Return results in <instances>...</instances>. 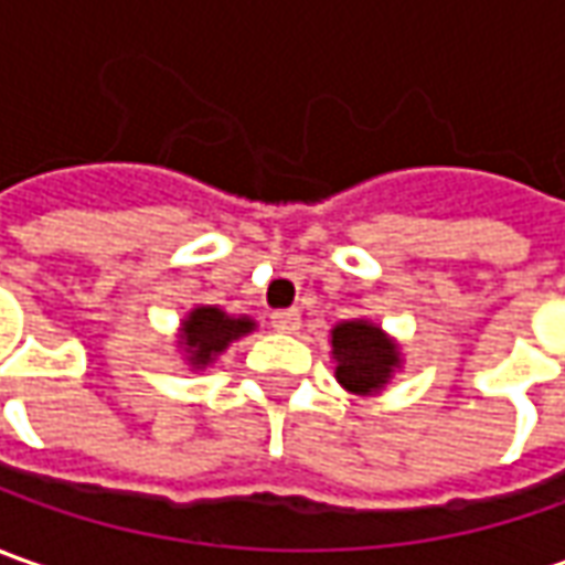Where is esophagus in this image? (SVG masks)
<instances>
[{
  "instance_id": "1",
  "label": "esophagus",
  "mask_w": 565,
  "mask_h": 565,
  "mask_svg": "<svg viewBox=\"0 0 565 565\" xmlns=\"http://www.w3.org/2000/svg\"><path fill=\"white\" fill-rule=\"evenodd\" d=\"M271 328H278L284 334H294L300 328V312L297 309H278V312H271Z\"/></svg>"
}]
</instances>
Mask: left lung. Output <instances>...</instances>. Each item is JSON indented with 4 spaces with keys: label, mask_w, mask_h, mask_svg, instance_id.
Returning a JSON list of instances; mask_svg holds the SVG:
<instances>
[{
    "label": "left lung",
    "mask_w": 565,
    "mask_h": 565,
    "mask_svg": "<svg viewBox=\"0 0 565 565\" xmlns=\"http://www.w3.org/2000/svg\"><path fill=\"white\" fill-rule=\"evenodd\" d=\"M331 356L338 381L350 394H379L399 369V350L372 321H341L331 331Z\"/></svg>",
    "instance_id": "1"
}]
</instances>
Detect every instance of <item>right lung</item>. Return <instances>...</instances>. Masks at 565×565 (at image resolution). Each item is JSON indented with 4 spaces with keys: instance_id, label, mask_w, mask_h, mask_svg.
I'll return each instance as SVG.
<instances>
[{
    "instance_id": "add662e5",
    "label": "right lung",
    "mask_w": 565,
    "mask_h": 565,
    "mask_svg": "<svg viewBox=\"0 0 565 565\" xmlns=\"http://www.w3.org/2000/svg\"><path fill=\"white\" fill-rule=\"evenodd\" d=\"M253 328H256V321L246 316L234 319L218 306H196L181 321V343H184L186 360L193 369H205L218 353L227 350V343L249 334Z\"/></svg>"
}]
</instances>
